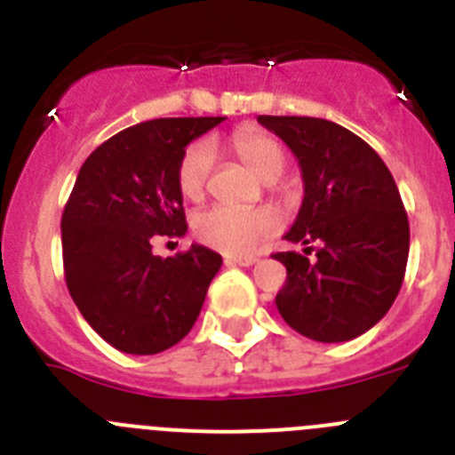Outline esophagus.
Wrapping results in <instances>:
<instances>
[{
  "mask_svg": "<svg viewBox=\"0 0 455 455\" xmlns=\"http://www.w3.org/2000/svg\"><path fill=\"white\" fill-rule=\"evenodd\" d=\"M259 259L252 255H232V257H225V264H235V267H252L257 264Z\"/></svg>",
  "mask_w": 455,
  "mask_h": 455,
  "instance_id": "1",
  "label": "esophagus"
}]
</instances>
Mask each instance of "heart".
<instances>
[{"label":"heart","mask_w":455,"mask_h":455,"mask_svg":"<svg viewBox=\"0 0 455 455\" xmlns=\"http://www.w3.org/2000/svg\"><path fill=\"white\" fill-rule=\"evenodd\" d=\"M230 148L241 162L264 182H273L283 175L287 155L283 143L262 130H239L230 136ZM214 171V148L207 140H198L184 150L178 164V188L187 200L204 198L209 178ZM280 228V219L273 209H239L216 204L200 212L193 219V232L204 246L228 255H248L259 243L273 236Z\"/></svg>","instance_id":"b5f03b06"}]
</instances>
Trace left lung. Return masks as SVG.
Listing matches in <instances>:
<instances>
[{"label":"left lung","instance_id":"8db88e82","mask_svg":"<svg viewBox=\"0 0 455 455\" xmlns=\"http://www.w3.org/2000/svg\"><path fill=\"white\" fill-rule=\"evenodd\" d=\"M299 159L305 196L284 235L300 252H275L287 280L275 305L293 331L315 341H348L392 307L410 251L399 188L369 143L341 124L307 116H259ZM317 243V259L307 255Z\"/></svg>","mask_w":455,"mask_h":455}]
</instances>
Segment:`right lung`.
Returning <instances> with one entry per match:
<instances>
[{
	"mask_svg": "<svg viewBox=\"0 0 455 455\" xmlns=\"http://www.w3.org/2000/svg\"><path fill=\"white\" fill-rule=\"evenodd\" d=\"M225 118H156L104 140L84 162L61 219L72 300L104 341L155 355L188 335L223 257L193 243L175 257L152 241L187 235L178 164Z\"/></svg>",
	"mask_w": 455,
	"mask_h": 455,
	"instance_id": "1",
	"label": "right lung"
}]
</instances>
